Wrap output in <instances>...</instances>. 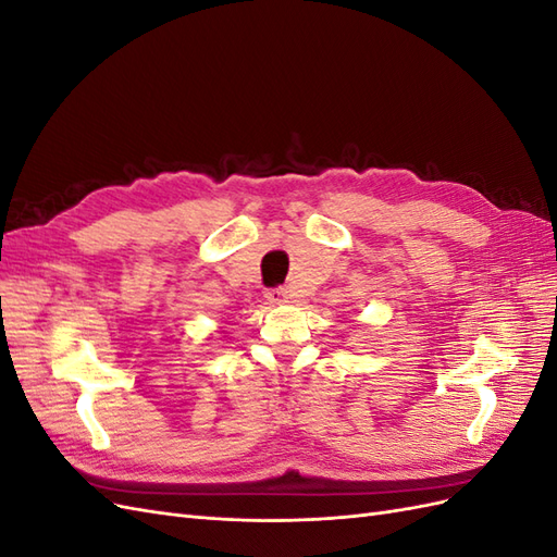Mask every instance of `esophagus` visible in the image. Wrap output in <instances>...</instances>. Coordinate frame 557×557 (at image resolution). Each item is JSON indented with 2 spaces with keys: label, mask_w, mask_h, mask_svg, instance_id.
I'll return each instance as SVG.
<instances>
[{
  "label": "esophagus",
  "mask_w": 557,
  "mask_h": 557,
  "mask_svg": "<svg viewBox=\"0 0 557 557\" xmlns=\"http://www.w3.org/2000/svg\"><path fill=\"white\" fill-rule=\"evenodd\" d=\"M267 299L272 301V305H281V301H288V290L272 288V290H267Z\"/></svg>",
  "instance_id": "1"
}]
</instances>
